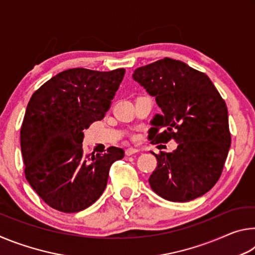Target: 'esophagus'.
<instances>
[{
  "label": "esophagus",
  "mask_w": 255,
  "mask_h": 255,
  "mask_svg": "<svg viewBox=\"0 0 255 255\" xmlns=\"http://www.w3.org/2000/svg\"><path fill=\"white\" fill-rule=\"evenodd\" d=\"M137 153H139V150L136 149V148H127L126 149V155H127V156H131V155L137 154Z\"/></svg>",
  "instance_id": "34e87169"
}]
</instances>
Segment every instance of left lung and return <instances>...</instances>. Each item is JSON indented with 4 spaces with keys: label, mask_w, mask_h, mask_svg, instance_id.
Segmentation results:
<instances>
[{
    "label": "left lung",
    "mask_w": 255,
    "mask_h": 255,
    "mask_svg": "<svg viewBox=\"0 0 255 255\" xmlns=\"http://www.w3.org/2000/svg\"><path fill=\"white\" fill-rule=\"evenodd\" d=\"M133 80L155 97L162 115L153 119L152 144L178 143L154 154L150 188L170 201L187 202L208 192L222 175L231 147L227 106L205 73L172 58L137 68Z\"/></svg>",
    "instance_id": "8db88e82"
}]
</instances>
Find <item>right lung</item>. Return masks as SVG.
<instances>
[{"label": "right lung", "mask_w": 255, "mask_h": 255, "mask_svg": "<svg viewBox=\"0 0 255 255\" xmlns=\"http://www.w3.org/2000/svg\"><path fill=\"white\" fill-rule=\"evenodd\" d=\"M125 68L99 72L71 68L34 91L20 131L24 175L51 208L77 213L94 204L105 191L111 164L123 148L85 154L83 129L105 118Z\"/></svg>", "instance_id": "add662e5"}]
</instances>
